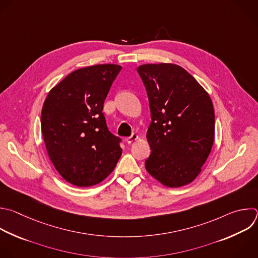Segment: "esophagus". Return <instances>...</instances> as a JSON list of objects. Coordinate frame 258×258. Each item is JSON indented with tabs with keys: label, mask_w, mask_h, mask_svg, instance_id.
Wrapping results in <instances>:
<instances>
[{
	"label": "esophagus",
	"mask_w": 258,
	"mask_h": 258,
	"mask_svg": "<svg viewBox=\"0 0 258 258\" xmlns=\"http://www.w3.org/2000/svg\"><path fill=\"white\" fill-rule=\"evenodd\" d=\"M139 139V136L137 135V134H133L131 137H128V138H126V142L128 143V144H131V143H133V142H135V141H137Z\"/></svg>",
	"instance_id": "1"
}]
</instances>
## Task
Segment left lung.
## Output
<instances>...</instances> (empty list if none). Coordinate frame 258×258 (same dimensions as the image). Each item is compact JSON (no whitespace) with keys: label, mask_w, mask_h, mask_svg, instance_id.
<instances>
[{"label":"left lung","mask_w":258,"mask_h":258,"mask_svg":"<svg viewBox=\"0 0 258 258\" xmlns=\"http://www.w3.org/2000/svg\"><path fill=\"white\" fill-rule=\"evenodd\" d=\"M152 122L147 132L148 173L168 187L192 182L201 173L215 138V111L203 86L175 63L138 67Z\"/></svg>","instance_id":"obj_1"}]
</instances>
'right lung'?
<instances>
[{"mask_svg":"<svg viewBox=\"0 0 258 258\" xmlns=\"http://www.w3.org/2000/svg\"><path fill=\"white\" fill-rule=\"evenodd\" d=\"M121 67L96 64L76 70L48 92L41 110V133L48 157L69 183L89 187L115 168L120 139L107 128L104 100Z\"/></svg>","mask_w":258,"mask_h":258,"instance_id":"obj_1","label":"right lung"}]
</instances>
